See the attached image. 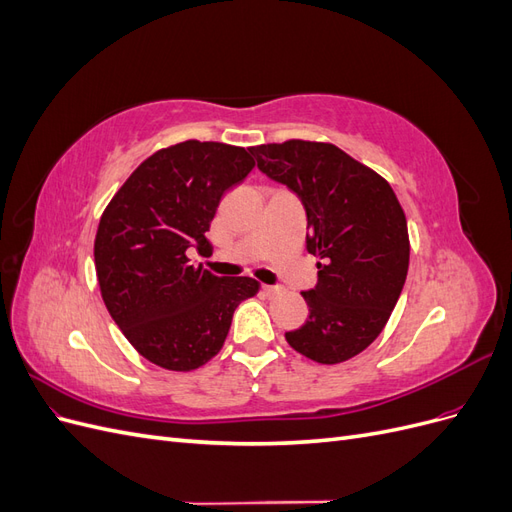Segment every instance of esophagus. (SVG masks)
I'll use <instances>...</instances> for the list:
<instances>
[{
	"instance_id": "34e87169",
	"label": "esophagus",
	"mask_w": 512,
	"mask_h": 512,
	"mask_svg": "<svg viewBox=\"0 0 512 512\" xmlns=\"http://www.w3.org/2000/svg\"><path fill=\"white\" fill-rule=\"evenodd\" d=\"M262 292H265V297H277V294H282L284 288L282 286H262Z\"/></svg>"
}]
</instances>
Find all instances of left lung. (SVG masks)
I'll return each mask as SVG.
<instances>
[{
	"mask_svg": "<svg viewBox=\"0 0 512 512\" xmlns=\"http://www.w3.org/2000/svg\"><path fill=\"white\" fill-rule=\"evenodd\" d=\"M269 179L299 196L318 284L301 292L303 327L286 342L322 365L344 363L382 333L406 284L410 241L404 209L378 173L331 143L250 147Z\"/></svg>",
	"mask_w": 512,
	"mask_h": 512,
	"instance_id": "obj_1",
	"label": "left lung"
}]
</instances>
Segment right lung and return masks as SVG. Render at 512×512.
<instances>
[{
  "instance_id": "obj_1",
  "label": "right lung",
  "mask_w": 512,
  "mask_h": 512,
  "mask_svg": "<svg viewBox=\"0 0 512 512\" xmlns=\"http://www.w3.org/2000/svg\"><path fill=\"white\" fill-rule=\"evenodd\" d=\"M254 168L250 151L185 141L160 149L104 209L96 273L104 305L147 361L170 371L205 365L224 346L232 314L254 297L252 277H218L192 265L205 252L224 192Z\"/></svg>"
}]
</instances>
